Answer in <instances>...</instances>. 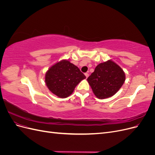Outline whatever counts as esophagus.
I'll use <instances>...</instances> for the list:
<instances>
[{"label":"esophagus","mask_w":155,"mask_h":155,"mask_svg":"<svg viewBox=\"0 0 155 155\" xmlns=\"http://www.w3.org/2000/svg\"><path fill=\"white\" fill-rule=\"evenodd\" d=\"M85 76L86 78H87L88 77V76H89V75H88V73H85Z\"/></svg>","instance_id":"1"}]
</instances>
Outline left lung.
<instances>
[{"instance_id":"1","label":"left lung","mask_w":155,"mask_h":155,"mask_svg":"<svg viewBox=\"0 0 155 155\" xmlns=\"http://www.w3.org/2000/svg\"><path fill=\"white\" fill-rule=\"evenodd\" d=\"M125 81L123 69L111 59L97 65L94 72L87 78L93 93L100 100L114 96Z\"/></svg>"}]
</instances>
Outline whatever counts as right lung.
Returning <instances> with one entry per match:
<instances>
[{
	"instance_id": "right-lung-1",
	"label": "right lung",
	"mask_w": 155,
	"mask_h": 155,
	"mask_svg": "<svg viewBox=\"0 0 155 155\" xmlns=\"http://www.w3.org/2000/svg\"><path fill=\"white\" fill-rule=\"evenodd\" d=\"M85 78L77 66L67 59H62L48 68L45 74V81L51 93L59 97L66 98Z\"/></svg>"
}]
</instances>
